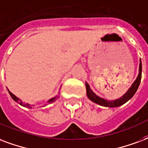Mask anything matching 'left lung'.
I'll return each mask as SVG.
<instances>
[{
    "label": "left lung",
    "instance_id": "obj_1",
    "mask_svg": "<svg viewBox=\"0 0 148 148\" xmlns=\"http://www.w3.org/2000/svg\"><path fill=\"white\" fill-rule=\"evenodd\" d=\"M141 75H142V64H141V61L140 63V68H139V75L136 80L134 83L132 84V86L130 87V89L127 91V92L125 94L124 96L119 98V99H116L114 101H108V100H105L104 99H102L99 96H97L91 90L89 85L86 83V92H87V96H88V99L92 100L94 103H96L97 104L101 105L103 107H109V108H117L121 105L124 104L125 103H126L129 99L132 98V96H134L138 88L140 83L141 80Z\"/></svg>",
    "mask_w": 148,
    "mask_h": 148
}]
</instances>
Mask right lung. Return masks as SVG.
<instances>
[{"mask_svg": "<svg viewBox=\"0 0 148 148\" xmlns=\"http://www.w3.org/2000/svg\"><path fill=\"white\" fill-rule=\"evenodd\" d=\"M8 92H9L10 96H12V99H14L15 101L17 102L18 103H19V104L22 105V106H23V107H27V108H31V105L28 104V103H23V102H22L21 100H20V99H18V97H16V96H15L14 94L12 93V92H11L10 91H8ZM56 99H57V96H56V97H54V98H52V99H49V103H52V102H54L55 100H56Z\"/></svg>", "mask_w": 148, "mask_h": 148, "instance_id": "1", "label": "right lung"}]
</instances>
